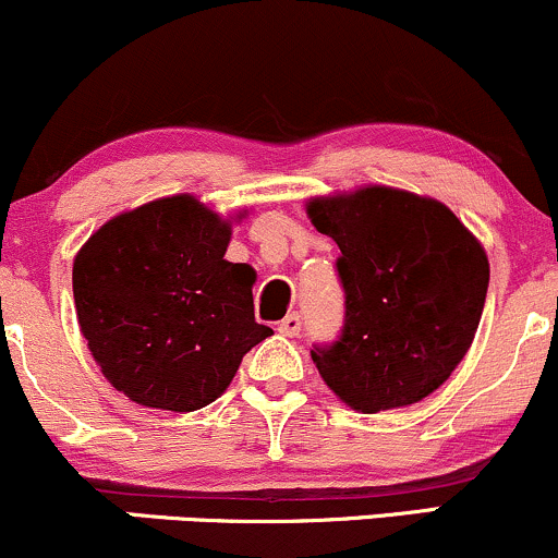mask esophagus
<instances>
[{"label":"esophagus","mask_w":558,"mask_h":558,"mask_svg":"<svg viewBox=\"0 0 558 558\" xmlns=\"http://www.w3.org/2000/svg\"><path fill=\"white\" fill-rule=\"evenodd\" d=\"M278 332H280V336L296 338L301 332V315H299V312H291V315H288L283 323L278 325Z\"/></svg>","instance_id":"34e87169"}]
</instances>
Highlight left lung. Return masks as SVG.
Segmentation results:
<instances>
[{
	"label": "left lung",
	"instance_id": "obj_1",
	"mask_svg": "<svg viewBox=\"0 0 558 558\" xmlns=\"http://www.w3.org/2000/svg\"><path fill=\"white\" fill-rule=\"evenodd\" d=\"M306 217L341 248L343 332L312 351L332 393L377 414L444 386L483 317V243L444 202L390 185L312 196Z\"/></svg>",
	"mask_w": 558,
	"mask_h": 558
}]
</instances>
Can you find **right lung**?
<instances>
[{"label": "right lung", "mask_w": 558, "mask_h": 558, "mask_svg": "<svg viewBox=\"0 0 558 558\" xmlns=\"http://www.w3.org/2000/svg\"><path fill=\"white\" fill-rule=\"evenodd\" d=\"M194 194L114 215L73 262L75 315L112 388L149 409L194 412L226 393L252 345L257 272L228 262L233 222Z\"/></svg>", "instance_id": "add662e5"}]
</instances>
